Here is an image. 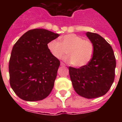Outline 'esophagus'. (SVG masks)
<instances>
[{"label": "esophagus", "mask_w": 122, "mask_h": 122, "mask_svg": "<svg viewBox=\"0 0 122 122\" xmlns=\"http://www.w3.org/2000/svg\"><path fill=\"white\" fill-rule=\"evenodd\" d=\"M60 65H61V66H65V64H64V63H62V62H61V63H60Z\"/></svg>", "instance_id": "1"}]
</instances>
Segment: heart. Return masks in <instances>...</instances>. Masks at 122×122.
<instances>
[{
  "mask_svg": "<svg viewBox=\"0 0 122 122\" xmlns=\"http://www.w3.org/2000/svg\"><path fill=\"white\" fill-rule=\"evenodd\" d=\"M47 47L56 59L62 58L67 52L69 56L66 59L76 67L87 65L91 61L94 53L92 42L74 33L64 35L60 39V42L57 40L50 41Z\"/></svg>",
  "mask_w": 122,
  "mask_h": 122,
  "instance_id": "heart-1",
  "label": "heart"
}]
</instances>
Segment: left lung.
Listing matches in <instances>:
<instances>
[{"label": "left lung", "mask_w": 122, "mask_h": 122, "mask_svg": "<svg viewBox=\"0 0 122 122\" xmlns=\"http://www.w3.org/2000/svg\"><path fill=\"white\" fill-rule=\"evenodd\" d=\"M94 46V53L87 65L75 68L69 67L73 87L80 96L87 99L104 96L115 79L116 59L112 46L99 34L87 32Z\"/></svg>", "instance_id": "obj_1"}]
</instances>
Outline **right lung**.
<instances>
[{
    "instance_id": "obj_1",
    "label": "right lung",
    "mask_w": 122,
    "mask_h": 122,
    "mask_svg": "<svg viewBox=\"0 0 122 122\" xmlns=\"http://www.w3.org/2000/svg\"><path fill=\"white\" fill-rule=\"evenodd\" d=\"M59 36L47 30H30L13 46L9 63V81L23 100H42L53 89L60 61L52 55L47 44Z\"/></svg>"
}]
</instances>
